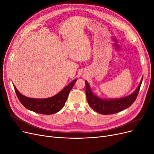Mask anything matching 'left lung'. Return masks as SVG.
<instances>
[{
	"mask_svg": "<svg viewBox=\"0 0 154 154\" xmlns=\"http://www.w3.org/2000/svg\"><path fill=\"white\" fill-rule=\"evenodd\" d=\"M143 76L135 91L127 96L114 99L101 98L92 91L88 83L85 81L87 100L91 108L99 114L106 115L119 112L131 106L136 100L140 89Z\"/></svg>",
	"mask_w": 154,
	"mask_h": 154,
	"instance_id": "left-lung-1",
	"label": "left lung"
}]
</instances>
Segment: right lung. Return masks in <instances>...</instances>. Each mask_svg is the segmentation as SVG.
<instances>
[{
	"label": "right lung",
	"instance_id": "1",
	"mask_svg": "<svg viewBox=\"0 0 154 154\" xmlns=\"http://www.w3.org/2000/svg\"><path fill=\"white\" fill-rule=\"evenodd\" d=\"M77 79L72 80L56 95L48 98H31L22 94L13 85L16 94L20 103L27 109L42 114H53L61 110L65 105L70 91H71Z\"/></svg>",
	"mask_w": 154,
	"mask_h": 154
}]
</instances>
